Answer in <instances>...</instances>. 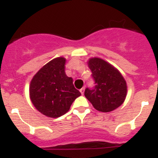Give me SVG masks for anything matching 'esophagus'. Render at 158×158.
<instances>
[{
  "label": "esophagus",
  "instance_id": "34e87169",
  "mask_svg": "<svg viewBox=\"0 0 158 158\" xmlns=\"http://www.w3.org/2000/svg\"><path fill=\"white\" fill-rule=\"evenodd\" d=\"M84 90H85L84 87H83V88H81V89H80V92H81V94H83V93H84Z\"/></svg>",
  "mask_w": 158,
  "mask_h": 158
}]
</instances>
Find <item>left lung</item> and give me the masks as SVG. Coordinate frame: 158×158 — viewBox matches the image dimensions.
Wrapping results in <instances>:
<instances>
[{
    "instance_id": "left-lung-1",
    "label": "left lung",
    "mask_w": 158,
    "mask_h": 158,
    "mask_svg": "<svg viewBox=\"0 0 158 158\" xmlns=\"http://www.w3.org/2000/svg\"><path fill=\"white\" fill-rule=\"evenodd\" d=\"M94 81V88H86L85 97L94 109L110 112L120 106L127 97V82L111 64L100 58H90L87 62Z\"/></svg>"
}]
</instances>
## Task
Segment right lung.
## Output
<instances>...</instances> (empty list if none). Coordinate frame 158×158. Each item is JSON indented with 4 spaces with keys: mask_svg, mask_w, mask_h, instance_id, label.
Wrapping results in <instances>:
<instances>
[{
    "mask_svg": "<svg viewBox=\"0 0 158 158\" xmlns=\"http://www.w3.org/2000/svg\"><path fill=\"white\" fill-rule=\"evenodd\" d=\"M66 59L51 60L33 76L29 87L30 98L36 110L49 118H58L69 110L81 95L72 78L65 73Z\"/></svg>",
    "mask_w": 158,
    "mask_h": 158,
    "instance_id": "add662e5",
    "label": "right lung"
}]
</instances>
